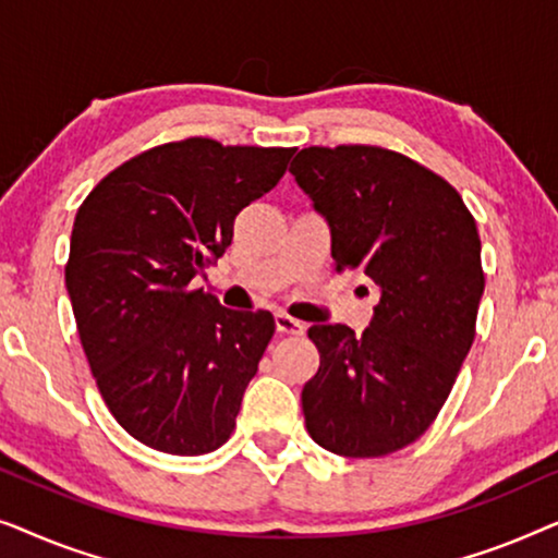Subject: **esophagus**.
<instances>
[{
  "label": "esophagus",
  "mask_w": 558,
  "mask_h": 558,
  "mask_svg": "<svg viewBox=\"0 0 558 558\" xmlns=\"http://www.w3.org/2000/svg\"><path fill=\"white\" fill-rule=\"evenodd\" d=\"M274 323H277V332L279 335H302L304 332V325L300 323V319L289 317L287 312H277Z\"/></svg>",
  "instance_id": "1"
}]
</instances>
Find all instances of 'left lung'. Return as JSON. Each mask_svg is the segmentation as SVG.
Here are the masks:
<instances>
[{
    "label": "left lung",
    "mask_w": 558,
    "mask_h": 558,
    "mask_svg": "<svg viewBox=\"0 0 558 558\" xmlns=\"http://www.w3.org/2000/svg\"><path fill=\"white\" fill-rule=\"evenodd\" d=\"M289 172L330 223L335 269L378 296L363 335L307 330L319 368L302 388L304 424L340 457L399 452L437 418L475 340V218L441 174L376 144L307 147Z\"/></svg>",
    "instance_id": "8db88e82"
}]
</instances>
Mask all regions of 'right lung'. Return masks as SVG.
<instances>
[{
  "label": "right lung",
  "mask_w": 558,
  "mask_h": 558,
  "mask_svg": "<svg viewBox=\"0 0 558 558\" xmlns=\"http://www.w3.org/2000/svg\"><path fill=\"white\" fill-rule=\"evenodd\" d=\"M294 147L208 136L126 159L75 213L65 287L101 399L136 441L195 457L226 445L274 330L271 312L193 289L239 213L277 185Z\"/></svg>",
  "instance_id": "add662e5"
}]
</instances>
